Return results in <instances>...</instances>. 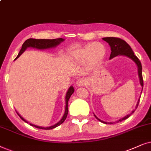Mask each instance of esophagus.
Segmentation results:
<instances>
[{
	"mask_svg": "<svg viewBox=\"0 0 151 151\" xmlns=\"http://www.w3.org/2000/svg\"><path fill=\"white\" fill-rule=\"evenodd\" d=\"M86 82V80L84 79H78V81H77L76 84H77V86L79 87V86H82L85 85Z\"/></svg>",
	"mask_w": 151,
	"mask_h": 151,
	"instance_id": "34e87169",
	"label": "esophagus"
}]
</instances>
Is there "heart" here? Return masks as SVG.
I'll list each match as a JSON object with an SVG mask.
<instances>
[{
  "instance_id": "1",
  "label": "heart",
  "mask_w": 151,
  "mask_h": 151,
  "mask_svg": "<svg viewBox=\"0 0 151 151\" xmlns=\"http://www.w3.org/2000/svg\"><path fill=\"white\" fill-rule=\"evenodd\" d=\"M70 57L77 62L86 61L89 65H93L99 63L106 55V47L103 44L95 42L88 44L80 49L70 52Z\"/></svg>"
}]
</instances>
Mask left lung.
<instances>
[{
	"label": "left lung",
	"instance_id": "obj_1",
	"mask_svg": "<svg viewBox=\"0 0 151 151\" xmlns=\"http://www.w3.org/2000/svg\"><path fill=\"white\" fill-rule=\"evenodd\" d=\"M104 41H105L108 43L110 48H111V54H110V59H112L114 57H116L118 55H124V56H126V57H129L130 59H131L132 60L135 62L137 65L138 66V74H139V80H140V83H141L142 86H144V81H143V77H142V63L140 62L139 60L137 57L134 55V52H132V50L130 47V46L128 45V44L126 43L125 41L122 40L119 38H116V37H106V38H103ZM139 99L137 102V104L136 106V109L137 108V106L139 105ZM134 110H132V112L128 115H126V116H124V118L119 119V121L116 122H106L104 121H101V119H99V118L96 117V115H94V116L99 121H100L102 123L104 124H112L114 123H118L119 122H122L123 120H125L127 119V118L129 117V116L131 115V114L133 113L134 112Z\"/></svg>",
	"mask_w": 151,
	"mask_h": 151
}]
</instances>
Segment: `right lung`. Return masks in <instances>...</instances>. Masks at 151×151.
Instances as JSON below:
<instances>
[{"label": "right lung", "mask_w": 151, "mask_h": 151, "mask_svg": "<svg viewBox=\"0 0 151 151\" xmlns=\"http://www.w3.org/2000/svg\"><path fill=\"white\" fill-rule=\"evenodd\" d=\"M63 41H64V39H62V38H59V39H29L26 40V41L23 43V45H22L21 49V50H20L19 55H18V56L16 59L19 58L20 56H21V54L23 53V52L25 51V50L27 49V47H30L37 48V49H47V48L56 47V46L59 45L61 42ZM74 89L72 86H71V87L69 88V90H68L67 93H66V96H65L66 106H65V113H64L62 119L60 120V121L58 122L57 124H55V125H53L52 126H50V127H41V126H38L34 125V124H30V125L32 126H35V127H36L37 128H41V129H44V130H50V129H52V128H55L56 127H57V126H59V125H61V124L63 123L64 121H65L66 117H67V115L68 114V100H69L70 96L72 95V93L74 92ZM18 114H19L20 118H21L22 120H23L24 122H26V123H27V122L26 121L25 119H24L19 113H18Z\"/></svg>", "instance_id": "obj_1"}]
</instances>
